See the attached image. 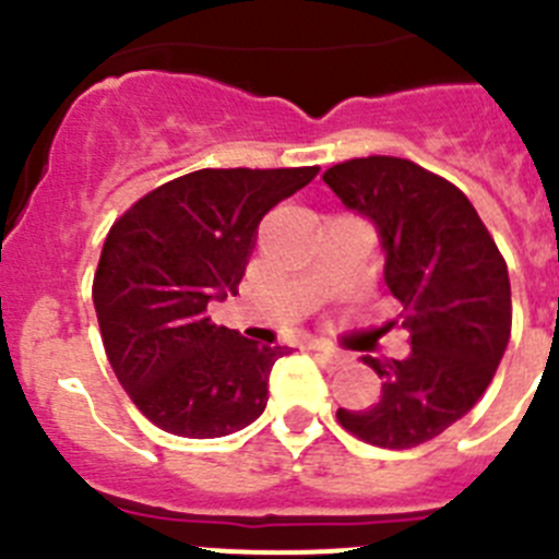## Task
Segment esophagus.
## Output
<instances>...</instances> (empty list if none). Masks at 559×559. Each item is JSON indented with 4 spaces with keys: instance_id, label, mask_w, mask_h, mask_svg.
<instances>
[{
    "instance_id": "esophagus-1",
    "label": "esophagus",
    "mask_w": 559,
    "mask_h": 559,
    "mask_svg": "<svg viewBox=\"0 0 559 559\" xmlns=\"http://www.w3.org/2000/svg\"><path fill=\"white\" fill-rule=\"evenodd\" d=\"M310 353H316L319 355V358L324 360V364H338L341 360V353H335L333 347H328V344H319V341H313V344H310Z\"/></svg>"
}]
</instances>
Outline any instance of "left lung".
I'll use <instances>...</instances> for the list:
<instances>
[{
    "instance_id": "8db88e82",
    "label": "left lung",
    "mask_w": 559,
    "mask_h": 559,
    "mask_svg": "<svg viewBox=\"0 0 559 559\" xmlns=\"http://www.w3.org/2000/svg\"><path fill=\"white\" fill-rule=\"evenodd\" d=\"M322 179L378 226L386 290L412 333L403 360L364 358L383 380L378 403L338 408L335 417L369 445L417 448L462 419L490 386L512 330L507 263L467 195L426 167L364 156L333 165Z\"/></svg>"
}]
</instances>
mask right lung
Masks as SVG:
<instances>
[{
  "label": "right lung",
  "instance_id": "right-lung-1",
  "mask_svg": "<svg viewBox=\"0 0 559 559\" xmlns=\"http://www.w3.org/2000/svg\"><path fill=\"white\" fill-rule=\"evenodd\" d=\"M316 173L204 167L142 195L108 229L92 283L103 347L156 428L215 439L263 414L285 347L212 324L206 305L237 294L263 215Z\"/></svg>",
  "mask_w": 559,
  "mask_h": 559
}]
</instances>
